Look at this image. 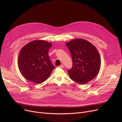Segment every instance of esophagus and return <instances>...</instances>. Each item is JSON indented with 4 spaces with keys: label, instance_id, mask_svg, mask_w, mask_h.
Segmentation results:
<instances>
[{
    "label": "esophagus",
    "instance_id": "obj_1",
    "mask_svg": "<svg viewBox=\"0 0 122 122\" xmlns=\"http://www.w3.org/2000/svg\"><path fill=\"white\" fill-rule=\"evenodd\" d=\"M60 68H64V65H63V64H62V65H61L60 66H59Z\"/></svg>",
    "mask_w": 122,
    "mask_h": 122
}]
</instances>
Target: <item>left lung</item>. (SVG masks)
Wrapping results in <instances>:
<instances>
[{
	"label": "left lung",
	"instance_id": "8db88e82",
	"mask_svg": "<svg viewBox=\"0 0 122 122\" xmlns=\"http://www.w3.org/2000/svg\"><path fill=\"white\" fill-rule=\"evenodd\" d=\"M72 56V68L68 70L70 78L80 85L86 84L98 74L101 59L98 50L92 44L81 38L66 43Z\"/></svg>",
	"mask_w": 122,
	"mask_h": 122
}]
</instances>
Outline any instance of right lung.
<instances>
[{"instance_id": "add662e5", "label": "right lung", "mask_w": 122, "mask_h": 122, "mask_svg": "<svg viewBox=\"0 0 122 122\" xmlns=\"http://www.w3.org/2000/svg\"><path fill=\"white\" fill-rule=\"evenodd\" d=\"M52 44L43 40L32 41L20 50L18 62L25 78L36 84L46 80L55 67L51 63L48 50Z\"/></svg>"}]
</instances>
